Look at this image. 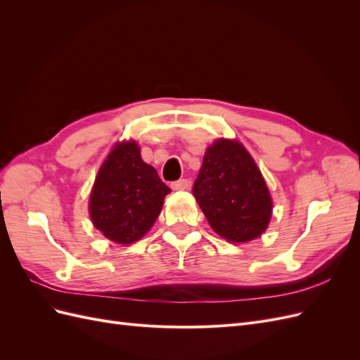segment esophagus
<instances>
[{"label":"esophagus","mask_w":360,"mask_h":360,"mask_svg":"<svg viewBox=\"0 0 360 360\" xmlns=\"http://www.w3.org/2000/svg\"><path fill=\"white\" fill-rule=\"evenodd\" d=\"M188 186H189V181L186 179H180V180H176L171 183V188L174 191H184V189H188Z\"/></svg>","instance_id":"34e87169"}]
</instances>
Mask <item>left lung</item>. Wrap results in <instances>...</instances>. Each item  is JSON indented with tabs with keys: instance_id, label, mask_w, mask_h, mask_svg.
<instances>
[{
	"instance_id": "obj_1",
	"label": "left lung",
	"mask_w": 360,
	"mask_h": 360,
	"mask_svg": "<svg viewBox=\"0 0 360 360\" xmlns=\"http://www.w3.org/2000/svg\"><path fill=\"white\" fill-rule=\"evenodd\" d=\"M192 193L210 226L228 242L254 240L271 216L266 181L245 147L219 139L207 148Z\"/></svg>"
}]
</instances>
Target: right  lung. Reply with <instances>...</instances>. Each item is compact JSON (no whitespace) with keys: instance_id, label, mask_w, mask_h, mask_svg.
Listing matches in <instances>:
<instances>
[{"instance_id":"add662e5","label":"right lung","mask_w":360,"mask_h":360,"mask_svg":"<svg viewBox=\"0 0 360 360\" xmlns=\"http://www.w3.org/2000/svg\"><path fill=\"white\" fill-rule=\"evenodd\" d=\"M169 192L156 169L141 159L136 143L118 144L96 177L91 221L110 240L134 243L153 226Z\"/></svg>"}]
</instances>
